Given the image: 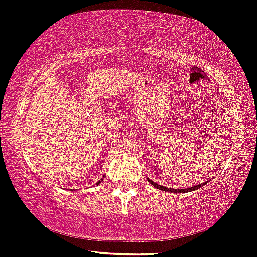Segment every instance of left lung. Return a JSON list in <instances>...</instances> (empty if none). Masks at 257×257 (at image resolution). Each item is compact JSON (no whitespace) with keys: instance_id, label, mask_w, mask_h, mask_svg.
<instances>
[{"instance_id":"left-lung-1","label":"left lung","mask_w":257,"mask_h":257,"mask_svg":"<svg viewBox=\"0 0 257 257\" xmlns=\"http://www.w3.org/2000/svg\"><path fill=\"white\" fill-rule=\"evenodd\" d=\"M149 182L151 183L152 185H154L155 188L160 189V190H166V191H172V193H187V191H191V190H196V189H199L200 187H202V185L207 184V182L202 183V184H199V185H195V187H191V188H187V189H172V188H166V187H162V185H159L157 183L152 182V180H149Z\"/></svg>"}]
</instances>
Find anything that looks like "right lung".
<instances>
[{
	"label": "right lung",
	"mask_w": 257,
	"mask_h": 257,
	"mask_svg": "<svg viewBox=\"0 0 257 257\" xmlns=\"http://www.w3.org/2000/svg\"><path fill=\"white\" fill-rule=\"evenodd\" d=\"M101 180H102V179H101ZM101 180H100V182H98V183H97V184H100V183H101Z\"/></svg>",
	"instance_id": "right-lung-1"
}]
</instances>
